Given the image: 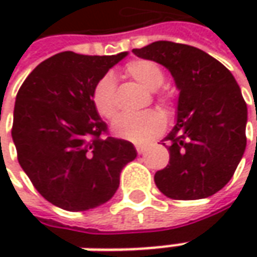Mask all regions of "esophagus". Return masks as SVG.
<instances>
[{"mask_svg": "<svg viewBox=\"0 0 257 257\" xmlns=\"http://www.w3.org/2000/svg\"><path fill=\"white\" fill-rule=\"evenodd\" d=\"M136 150H137V153L139 154H144L146 153V150H147V146H142V144H139V146H136Z\"/></svg>", "mask_w": 257, "mask_h": 257, "instance_id": "obj_1", "label": "esophagus"}]
</instances>
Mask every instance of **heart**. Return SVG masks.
<instances>
[{"label":"heart","mask_w":257,"mask_h":257,"mask_svg":"<svg viewBox=\"0 0 257 257\" xmlns=\"http://www.w3.org/2000/svg\"><path fill=\"white\" fill-rule=\"evenodd\" d=\"M125 73L139 84L154 91L164 81L162 67L150 60H134L125 65ZM97 113L107 120L117 115L115 104V81L113 75L105 74L97 80L91 94ZM166 120L160 113L149 110L137 115H121L111 125L115 137L132 143H147L164 132Z\"/></svg>","instance_id":"heart-1"}]
</instances>
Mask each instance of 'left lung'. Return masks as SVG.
Masks as SVG:
<instances>
[{"instance_id":"obj_1","label":"left lung","mask_w":257,"mask_h":257,"mask_svg":"<svg viewBox=\"0 0 257 257\" xmlns=\"http://www.w3.org/2000/svg\"><path fill=\"white\" fill-rule=\"evenodd\" d=\"M133 53L166 67L179 90L177 121L163 140L170 160L154 174L156 186L174 200L217 193L232 179L246 149L247 107L234 77L192 45L156 41Z\"/></svg>"}]
</instances>
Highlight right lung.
Segmentation results:
<instances>
[{
    "instance_id": "1",
    "label": "right lung",
    "mask_w": 257,
    "mask_h": 257,
    "mask_svg": "<svg viewBox=\"0 0 257 257\" xmlns=\"http://www.w3.org/2000/svg\"><path fill=\"white\" fill-rule=\"evenodd\" d=\"M127 54H55L17 94L11 134L18 163L57 207L84 212L108 202L124 166L137 157L130 142L101 137L107 125L91 100L97 80Z\"/></svg>"
}]
</instances>
